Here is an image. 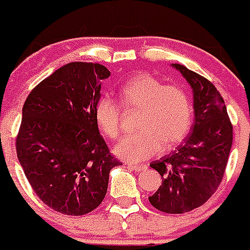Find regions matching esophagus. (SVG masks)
I'll list each match as a JSON object with an SVG mask.
<instances>
[{
	"label": "esophagus",
	"mask_w": 250,
	"mask_h": 250,
	"mask_svg": "<svg viewBox=\"0 0 250 250\" xmlns=\"http://www.w3.org/2000/svg\"><path fill=\"white\" fill-rule=\"evenodd\" d=\"M128 167L132 168L133 171L136 172H141L147 169V166L146 164H137V163H128Z\"/></svg>",
	"instance_id": "34e87169"
}]
</instances>
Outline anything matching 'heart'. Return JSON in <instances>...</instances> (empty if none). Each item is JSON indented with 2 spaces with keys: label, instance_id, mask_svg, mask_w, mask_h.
<instances>
[{
  "label": "heart",
  "instance_id": "b5f03b06",
  "mask_svg": "<svg viewBox=\"0 0 250 250\" xmlns=\"http://www.w3.org/2000/svg\"><path fill=\"white\" fill-rule=\"evenodd\" d=\"M121 103L125 107H140L137 128L115 146V154L127 162H141L157 155L162 149L180 145L192 127L191 97L180 86L164 84L149 73H139L121 87ZM97 127L109 139L122 132L121 105L111 97H100L95 104Z\"/></svg>",
  "mask_w": 250,
  "mask_h": 250
}]
</instances>
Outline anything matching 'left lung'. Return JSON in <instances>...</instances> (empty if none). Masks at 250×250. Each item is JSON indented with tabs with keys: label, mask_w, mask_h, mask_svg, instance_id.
<instances>
[{
	"label": "left lung",
	"mask_w": 250,
	"mask_h": 250,
	"mask_svg": "<svg viewBox=\"0 0 250 250\" xmlns=\"http://www.w3.org/2000/svg\"><path fill=\"white\" fill-rule=\"evenodd\" d=\"M173 66L194 91L195 121L177 150L150 164L163 180L149 202L160 212L181 214L203 206L222 182L232 145V125L224 97L210 81L181 64Z\"/></svg>",
	"instance_id": "8db88e82"
}]
</instances>
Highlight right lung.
Segmentation results:
<instances>
[{
	"instance_id": "1",
	"label": "right lung",
	"mask_w": 250,
	"mask_h": 250,
	"mask_svg": "<svg viewBox=\"0 0 250 250\" xmlns=\"http://www.w3.org/2000/svg\"><path fill=\"white\" fill-rule=\"evenodd\" d=\"M110 72L74 62L55 70L26 97L16 154L36 195L51 209L83 216L106 195L113 157L95 119L100 82Z\"/></svg>"
}]
</instances>
